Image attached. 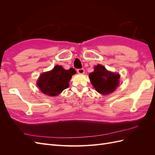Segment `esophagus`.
Masks as SVG:
<instances>
[{"mask_svg":"<svg viewBox=\"0 0 155 155\" xmlns=\"http://www.w3.org/2000/svg\"><path fill=\"white\" fill-rule=\"evenodd\" d=\"M77 71L79 74H83L84 72H85V70H84V68H79L77 70Z\"/></svg>","mask_w":155,"mask_h":155,"instance_id":"obj_1","label":"esophagus"}]
</instances>
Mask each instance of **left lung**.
<instances>
[{
  "label": "left lung",
  "mask_w": 155,
  "mask_h": 155,
  "mask_svg": "<svg viewBox=\"0 0 155 155\" xmlns=\"http://www.w3.org/2000/svg\"><path fill=\"white\" fill-rule=\"evenodd\" d=\"M120 75L107 71L101 64H97L94 71L89 74V79L96 91L104 95L113 92L119 85Z\"/></svg>",
  "instance_id": "8db88e82"
}]
</instances>
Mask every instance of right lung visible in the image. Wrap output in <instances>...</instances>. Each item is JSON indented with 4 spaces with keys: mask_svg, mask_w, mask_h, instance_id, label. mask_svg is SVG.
I'll use <instances>...</instances> for the list:
<instances>
[{
    "mask_svg": "<svg viewBox=\"0 0 155 155\" xmlns=\"http://www.w3.org/2000/svg\"><path fill=\"white\" fill-rule=\"evenodd\" d=\"M76 73V70L72 68L65 70L61 66L56 65L51 71L41 75L37 86L45 94L55 96L68 87V82Z\"/></svg>",
    "mask_w": 155,
    "mask_h": 155,
    "instance_id": "1",
    "label": "right lung"
}]
</instances>
